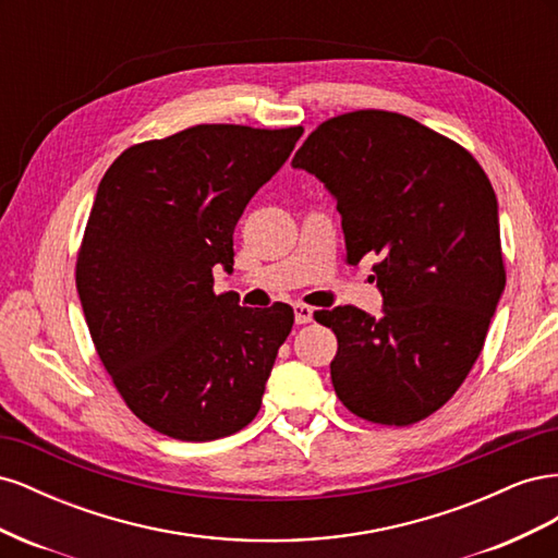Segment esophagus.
<instances>
[{
    "label": "esophagus",
    "mask_w": 558,
    "mask_h": 558,
    "mask_svg": "<svg viewBox=\"0 0 558 558\" xmlns=\"http://www.w3.org/2000/svg\"><path fill=\"white\" fill-rule=\"evenodd\" d=\"M293 310H295V324H310L314 318V307L305 305V302H295Z\"/></svg>",
    "instance_id": "esophagus-1"
}]
</instances>
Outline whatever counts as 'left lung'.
Masks as SVG:
<instances>
[{"instance_id": "obj_1", "label": "left lung", "mask_w": 558, "mask_h": 558, "mask_svg": "<svg viewBox=\"0 0 558 558\" xmlns=\"http://www.w3.org/2000/svg\"><path fill=\"white\" fill-rule=\"evenodd\" d=\"M293 167L335 195L347 263L377 256L379 318L314 314L337 337L335 393L369 424H418L465 381L505 289L494 185L468 148L381 109L328 118Z\"/></svg>"}]
</instances>
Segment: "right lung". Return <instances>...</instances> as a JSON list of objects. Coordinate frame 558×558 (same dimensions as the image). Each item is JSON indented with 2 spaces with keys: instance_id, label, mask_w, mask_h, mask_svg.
Instances as JSON below:
<instances>
[{
  "instance_id": "add662e5",
  "label": "right lung",
  "mask_w": 558,
  "mask_h": 558,
  "mask_svg": "<svg viewBox=\"0 0 558 558\" xmlns=\"http://www.w3.org/2000/svg\"><path fill=\"white\" fill-rule=\"evenodd\" d=\"M302 132L193 125L125 148L99 181L76 291L99 361L148 428L211 442L258 414L293 307H240L214 291V265L232 269L234 226Z\"/></svg>"
}]
</instances>
